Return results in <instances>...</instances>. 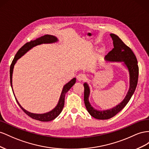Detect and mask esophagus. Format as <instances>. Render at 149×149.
Masks as SVG:
<instances>
[{"label":"esophagus","instance_id":"esophagus-1","mask_svg":"<svg viewBox=\"0 0 149 149\" xmlns=\"http://www.w3.org/2000/svg\"><path fill=\"white\" fill-rule=\"evenodd\" d=\"M77 79L78 81L80 82V81H83V80H84L85 79H86V76H85L84 74H79L77 76Z\"/></svg>","mask_w":149,"mask_h":149}]
</instances>
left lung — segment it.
I'll use <instances>...</instances> for the list:
<instances>
[{"instance_id": "1", "label": "left lung", "mask_w": 149, "mask_h": 149, "mask_svg": "<svg viewBox=\"0 0 149 149\" xmlns=\"http://www.w3.org/2000/svg\"><path fill=\"white\" fill-rule=\"evenodd\" d=\"M110 36L113 40L114 48L105 57V60L107 62L122 63V65L126 67L129 74V88L125 98L120 104L110 109L99 110L93 108L91 104L89 102L90 87L87 82L84 84V103L86 107L91 116L99 120H106L112 118L124 109L134 94L138 82L139 67L135 54L117 36L113 33H110Z\"/></svg>"}]
</instances>
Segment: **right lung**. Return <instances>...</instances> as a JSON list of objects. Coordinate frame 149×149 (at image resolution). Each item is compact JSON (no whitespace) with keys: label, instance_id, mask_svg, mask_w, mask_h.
I'll list each match as a JSON object with an SVG mask.
<instances>
[{"label":"right lung","instance_id":"right-lung-1","mask_svg":"<svg viewBox=\"0 0 149 149\" xmlns=\"http://www.w3.org/2000/svg\"><path fill=\"white\" fill-rule=\"evenodd\" d=\"M58 41V40L56 36H50V35H45L38 38V39H37L36 40H31L30 42H27V43L25 44L19 50V51L17 52L16 55L15 56V57L14 58L13 61H12L10 67V85H11V87L12 89V91H13L14 96H15V94L13 91V88H12V74H13L14 67L17 61L20 57H22L24 55L26 54L28 51H29L30 50L32 49L33 47H34L37 45H39L43 44H53V43L57 42ZM75 82H76V78H73L72 80H70L69 82L64 85V86L63 87L60 98H59L57 105L52 110H50V111L44 113H32L27 111V110L24 109L22 106H21L18 100H17L15 96V98L16 99L17 102V104L20 106V107L22 109L23 111L27 115H28L29 117H31V118H33V119L42 121V122L51 121L55 119L57 117H58L59 116V114H60L62 111L63 106H64L65 96L66 93L70 90V88L72 86H74Z\"/></svg>","mask_w":149,"mask_h":149}]
</instances>
